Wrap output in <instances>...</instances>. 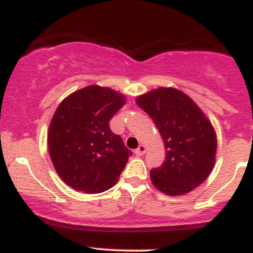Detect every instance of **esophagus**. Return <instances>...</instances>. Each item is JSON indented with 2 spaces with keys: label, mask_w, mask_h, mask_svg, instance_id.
<instances>
[{
  "label": "esophagus",
  "mask_w": 253,
  "mask_h": 253,
  "mask_svg": "<svg viewBox=\"0 0 253 253\" xmlns=\"http://www.w3.org/2000/svg\"><path fill=\"white\" fill-rule=\"evenodd\" d=\"M145 152H146V146H145V145H139L138 149L135 150L136 156H143Z\"/></svg>",
  "instance_id": "34e87169"
}]
</instances>
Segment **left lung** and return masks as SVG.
<instances>
[{"instance_id": "8db88e82", "label": "left lung", "mask_w": 253, "mask_h": 253, "mask_svg": "<svg viewBox=\"0 0 253 253\" xmlns=\"http://www.w3.org/2000/svg\"><path fill=\"white\" fill-rule=\"evenodd\" d=\"M135 102L153 120L167 151L163 164L150 171L153 185L170 196L199 187L215 163L216 134L211 121L175 88L151 90Z\"/></svg>"}]
</instances>
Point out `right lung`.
<instances>
[{
	"label": "right lung",
	"instance_id": "add662e5",
	"mask_svg": "<svg viewBox=\"0 0 253 253\" xmlns=\"http://www.w3.org/2000/svg\"><path fill=\"white\" fill-rule=\"evenodd\" d=\"M125 102L115 90L89 85L58 106L47 133L48 151L57 173L72 189L97 194L118 182L132 152L110 130L109 121Z\"/></svg>",
	"mask_w": 253,
	"mask_h": 253
}]
</instances>
